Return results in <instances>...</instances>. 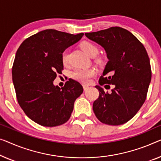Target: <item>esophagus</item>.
I'll use <instances>...</instances> for the list:
<instances>
[{
	"label": "esophagus",
	"instance_id": "esophagus-1",
	"mask_svg": "<svg viewBox=\"0 0 161 161\" xmlns=\"http://www.w3.org/2000/svg\"><path fill=\"white\" fill-rule=\"evenodd\" d=\"M83 89H84V90L85 91H86V90H87L88 89H89V87L87 85H83Z\"/></svg>",
	"mask_w": 161,
	"mask_h": 161
}]
</instances>
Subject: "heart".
<instances>
[{
    "mask_svg": "<svg viewBox=\"0 0 161 161\" xmlns=\"http://www.w3.org/2000/svg\"><path fill=\"white\" fill-rule=\"evenodd\" d=\"M81 47L84 50V52L89 56H96L98 52L97 47L95 44L85 41L81 43ZM69 53L68 52L64 51L62 54V62L64 65L68 63ZM96 71L93 69H78L72 73V77L74 80L80 81L83 84H87L90 82V79L95 75Z\"/></svg>",
    "mask_w": 161,
    "mask_h": 161,
    "instance_id": "1",
    "label": "heart"
}]
</instances>
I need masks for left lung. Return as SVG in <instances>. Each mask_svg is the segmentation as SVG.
Wrapping results in <instances>:
<instances>
[{
    "label": "left lung",
    "instance_id": "obj_1",
    "mask_svg": "<svg viewBox=\"0 0 161 161\" xmlns=\"http://www.w3.org/2000/svg\"><path fill=\"white\" fill-rule=\"evenodd\" d=\"M85 35L101 45L108 58L100 85H114L111 93L95 86L99 97L93 103V111L100 121L108 125L125 124L135 116L147 97L152 76L147 53L132 33L121 27Z\"/></svg>",
    "mask_w": 161,
    "mask_h": 161
}]
</instances>
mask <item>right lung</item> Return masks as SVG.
Masks as SVG:
<instances>
[{
    "mask_svg": "<svg viewBox=\"0 0 161 161\" xmlns=\"http://www.w3.org/2000/svg\"><path fill=\"white\" fill-rule=\"evenodd\" d=\"M83 35L45 30L27 38L16 51L12 67L16 98L35 123L57 126L70 118L74 102L83 92L82 86L69 79L60 88L53 81L64 69L62 53Z\"/></svg>",
    "mask_w": 161,
    "mask_h": 161,
    "instance_id": "right-lung-1",
    "label": "right lung"
}]
</instances>
